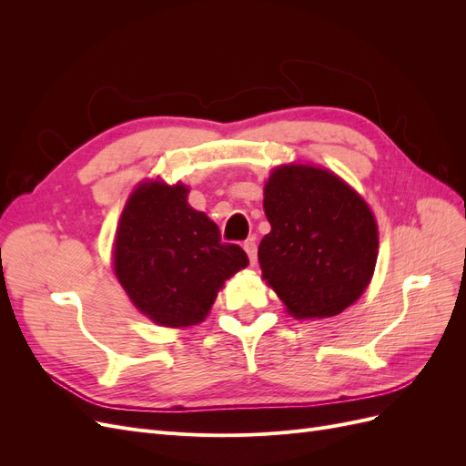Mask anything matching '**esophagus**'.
<instances>
[{"label":"esophagus","instance_id":"34e87169","mask_svg":"<svg viewBox=\"0 0 466 466\" xmlns=\"http://www.w3.org/2000/svg\"><path fill=\"white\" fill-rule=\"evenodd\" d=\"M243 248L247 250L250 266H255L257 264V243H255V238H248V241H245Z\"/></svg>","mask_w":466,"mask_h":466}]
</instances>
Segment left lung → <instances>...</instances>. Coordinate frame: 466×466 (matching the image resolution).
Segmentation results:
<instances>
[{
    "label": "left lung",
    "mask_w": 466,
    "mask_h": 466,
    "mask_svg": "<svg viewBox=\"0 0 466 466\" xmlns=\"http://www.w3.org/2000/svg\"><path fill=\"white\" fill-rule=\"evenodd\" d=\"M272 229L260 241L262 278L295 319H327L360 299L375 270L370 206L327 168L281 165L264 187Z\"/></svg>",
    "instance_id": "left-lung-1"
}]
</instances>
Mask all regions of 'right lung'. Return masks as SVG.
<instances>
[{
    "label": "right lung",
    "instance_id": "1",
    "mask_svg": "<svg viewBox=\"0 0 466 466\" xmlns=\"http://www.w3.org/2000/svg\"><path fill=\"white\" fill-rule=\"evenodd\" d=\"M185 185L142 182L130 194L115 241V274L139 313L161 327L202 322L223 281L248 264L238 245L187 202Z\"/></svg>",
    "mask_w": 466,
    "mask_h": 466
}]
</instances>
